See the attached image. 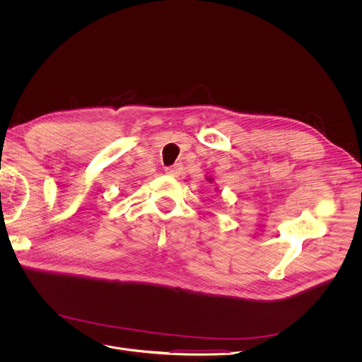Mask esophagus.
<instances>
[{
    "instance_id": "34e87169",
    "label": "esophagus",
    "mask_w": 362,
    "mask_h": 362,
    "mask_svg": "<svg viewBox=\"0 0 362 362\" xmlns=\"http://www.w3.org/2000/svg\"><path fill=\"white\" fill-rule=\"evenodd\" d=\"M180 172H181V164H175V166L166 168V173L170 175V177H178Z\"/></svg>"
}]
</instances>
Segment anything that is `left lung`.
Listing matches in <instances>:
<instances>
[{"label": "left lung", "instance_id": "left-lung-1", "mask_svg": "<svg viewBox=\"0 0 362 362\" xmlns=\"http://www.w3.org/2000/svg\"><path fill=\"white\" fill-rule=\"evenodd\" d=\"M206 181H208V182H213V178H211V177H206Z\"/></svg>", "mask_w": 362, "mask_h": 362}]
</instances>
